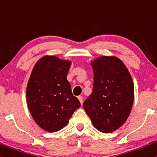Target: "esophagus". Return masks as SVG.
<instances>
[{"instance_id":"34e87169","label":"esophagus","mask_w":157,"mask_h":157,"mask_svg":"<svg viewBox=\"0 0 157 157\" xmlns=\"http://www.w3.org/2000/svg\"><path fill=\"white\" fill-rule=\"evenodd\" d=\"M78 100H79L81 105H82V103H83V97H82V96H78Z\"/></svg>"}]
</instances>
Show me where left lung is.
<instances>
[{
	"mask_svg": "<svg viewBox=\"0 0 157 157\" xmlns=\"http://www.w3.org/2000/svg\"><path fill=\"white\" fill-rule=\"evenodd\" d=\"M91 66L94 87L83 108L97 130L112 133L127 121L132 109V78L124 63L115 56L97 58Z\"/></svg>",
	"mask_w": 157,
	"mask_h": 157,
	"instance_id": "8db88e82",
	"label": "left lung"
}]
</instances>
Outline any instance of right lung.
Instances as JSON below:
<instances>
[{
	"label": "right lung",
	"mask_w": 157,
	"mask_h": 157,
	"mask_svg": "<svg viewBox=\"0 0 157 157\" xmlns=\"http://www.w3.org/2000/svg\"><path fill=\"white\" fill-rule=\"evenodd\" d=\"M71 63L56 56H44L35 63L28 81L27 101L30 114L37 125L48 132L65 127L81 106L67 79Z\"/></svg>",
	"instance_id": "add662e5"
}]
</instances>
